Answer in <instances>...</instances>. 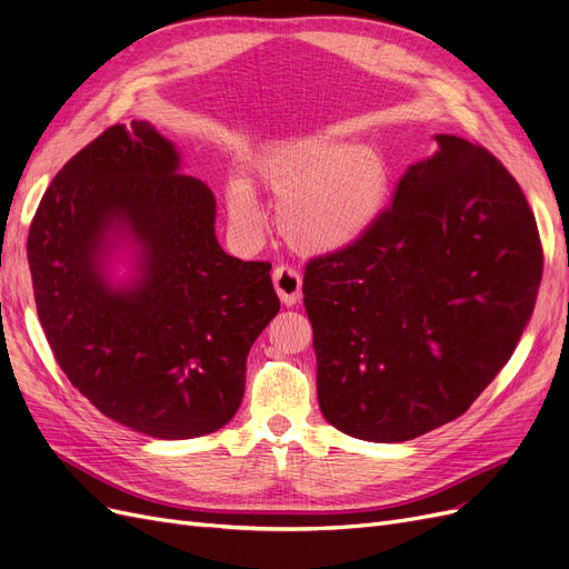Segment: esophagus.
I'll use <instances>...</instances> for the list:
<instances>
[{
	"instance_id": "1",
	"label": "esophagus",
	"mask_w": 569,
	"mask_h": 569,
	"mask_svg": "<svg viewBox=\"0 0 569 569\" xmlns=\"http://www.w3.org/2000/svg\"><path fill=\"white\" fill-rule=\"evenodd\" d=\"M271 279H273V288H277L283 305L292 307V305L300 302V298H302V277H300V271L296 267L279 264L277 269H273Z\"/></svg>"
}]
</instances>
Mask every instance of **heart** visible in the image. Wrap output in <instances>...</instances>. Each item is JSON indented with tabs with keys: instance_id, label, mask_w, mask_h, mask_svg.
Segmentation results:
<instances>
[{
	"instance_id": "b5f03b06",
	"label": "heart",
	"mask_w": 569,
	"mask_h": 569,
	"mask_svg": "<svg viewBox=\"0 0 569 569\" xmlns=\"http://www.w3.org/2000/svg\"><path fill=\"white\" fill-rule=\"evenodd\" d=\"M256 173L281 201V234L302 252H332L359 241L382 216L391 187L380 152L328 136L269 147ZM227 208L234 222L260 224V206L246 180L227 184Z\"/></svg>"
}]
</instances>
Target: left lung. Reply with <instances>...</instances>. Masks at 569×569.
I'll return each instance as SVG.
<instances>
[{
    "label": "left lung",
    "instance_id": "obj_1",
    "mask_svg": "<svg viewBox=\"0 0 569 569\" xmlns=\"http://www.w3.org/2000/svg\"><path fill=\"white\" fill-rule=\"evenodd\" d=\"M436 140L359 241L305 269L321 412L372 443L469 410L516 351L543 271L535 213L507 166L478 142Z\"/></svg>",
    "mask_w": 569,
    "mask_h": 569
}]
</instances>
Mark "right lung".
<instances>
[{
    "instance_id": "right-lung-1",
    "label": "right lung",
    "mask_w": 569,
    "mask_h": 569,
    "mask_svg": "<svg viewBox=\"0 0 569 569\" xmlns=\"http://www.w3.org/2000/svg\"><path fill=\"white\" fill-rule=\"evenodd\" d=\"M152 123H114L60 168L28 234L37 317L60 370L104 417L152 438L213 433L241 406L246 356L279 313L269 262L216 239V197L178 173ZM129 226L141 281L107 286L101 239Z\"/></svg>"
}]
</instances>
